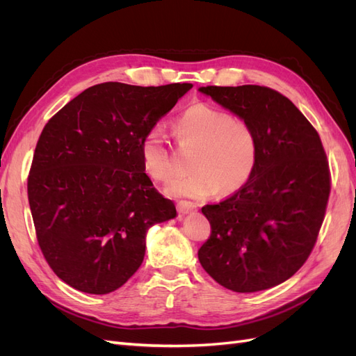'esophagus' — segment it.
Here are the masks:
<instances>
[{"mask_svg":"<svg viewBox=\"0 0 356 356\" xmlns=\"http://www.w3.org/2000/svg\"><path fill=\"white\" fill-rule=\"evenodd\" d=\"M177 209L179 213H188L197 209V204L193 203V202H187V200H179L177 203Z\"/></svg>","mask_w":356,"mask_h":356,"instance_id":"esophagus-1","label":"esophagus"}]
</instances>
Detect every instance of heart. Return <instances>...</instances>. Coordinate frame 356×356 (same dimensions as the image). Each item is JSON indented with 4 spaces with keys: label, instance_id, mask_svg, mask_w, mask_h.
<instances>
[{
    "label": "heart",
    "instance_id": "heart-1",
    "mask_svg": "<svg viewBox=\"0 0 356 356\" xmlns=\"http://www.w3.org/2000/svg\"><path fill=\"white\" fill-rule=\"evenodd\" d=\"M175 134L182 148L196 153L190 160L193 172L172 179L166 186L169 195L199 199L218 190L230 196L251 181L260 159V139L250 122L217 106L196 104L177 118ZM139 152L143 168L153 179L168 181L174 175L163 129H149Z\"/></svg>",
    "mask_w": 356,
    "mask_h": 356
}]
</instances>
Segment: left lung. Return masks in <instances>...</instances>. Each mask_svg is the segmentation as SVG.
Masks as SVG:
<instances>
[{
  "mask_svg": "<svg viewBox=\"0 0 356 356\" xmlns=\"http://www.w3.org/2000/svg\"><path fill=\"white\" fill-rule=\"evenodd\" d=\"M199 90L250 122L260 139L251 181L202 208L211 236L199 261L236 293L282 284L306 263L325 217L331 174L319 134L286 96L266 86Z\"/></svg>",
  "mask_w": 356,
  "mask_h": 356,
  "instance_id": "left-lung-1",
  "label": "left lung"
}]
</instances>
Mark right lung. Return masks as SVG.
<instances>
[{"instance_id": "right-lung-1", "label": "right lung", "mask_w": 356, "mask_h": 356, "mask_svg": "<svg viewBox=\"0 0 356 356\" xmlns=\"http://www.w3.org/2000/svg\"><path fill=\"white\" fill-rule=\"evenodd\" d=\"M193 84L108 81L75 96L42 129L28 175L38 246L70 286L108 294L145 255V233L177 215L144 172L141 141Z\"/></svg>"}]
</instances>
